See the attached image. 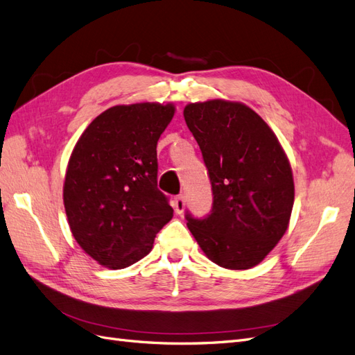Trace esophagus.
I'll return each instance as SVG.
<instances>
[{
	"label": "esophagus",
	"mask_w": 355,
	"mask_h": 355,
	"mask_svg": "<svg viewBox=\"0 0 355 355\" xmlns=\"http://www.w3.org/2000/svg\"><path fill=\"white\" fill-rule=\"evenodd\" d=\"M173 206H175V210H176L178 214L184 213V210H185V200H184V197L178 196V197L175 198V201H173Z\"/></svg>",
	"instance_id": "34e87169"
}]
</instances>
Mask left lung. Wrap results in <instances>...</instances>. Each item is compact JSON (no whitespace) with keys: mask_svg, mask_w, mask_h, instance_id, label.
<instances>
[{"mask_svg":"<svg viewBox=\"0 0 355 355\" xmlns=\"http://www.w3.org/2000/svg\"><path fill=\"white\" fill-rule=\"evenodd\" d=\"M187 125L209 170L213 209L188 213V228L211 262L250 270L283 239L295 201L293 173L275 133L241 102L188 103Z\"/></svg>","mask_w":355,"mask_h":355,"instance_id":"left-lung-1","label":"left lung"}]
</instances>
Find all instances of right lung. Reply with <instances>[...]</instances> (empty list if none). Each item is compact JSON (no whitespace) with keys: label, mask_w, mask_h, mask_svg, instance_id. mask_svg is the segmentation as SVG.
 I'll return each instance as SVG.
<instances>
[{"label":"right lung","mask_w":355,"mask_h":355,"mask_svg":"<svg viewBox=\"0 0 355 355\" xmlns=\"http://www.w3.org/2000/svg\"><path fill=\"white\" fill-rule=\"evenodd\" d=\"M173 103L116 105L87 125L75 144L63 204L75 241L98 263L123 270L153 250L173 209L157 188V142Z\"/></svg>","instance_id":"1"}]
</instances>
